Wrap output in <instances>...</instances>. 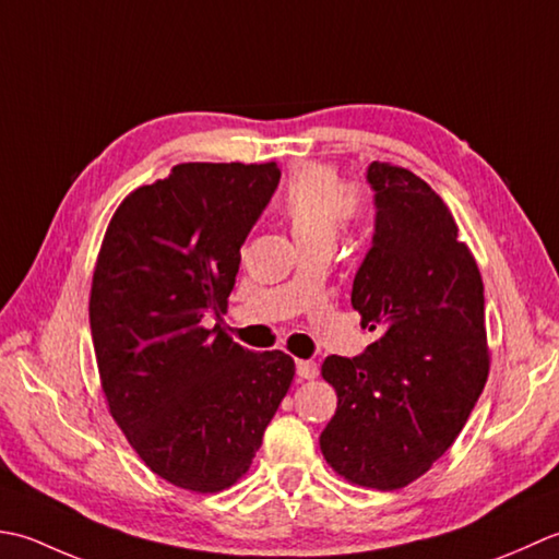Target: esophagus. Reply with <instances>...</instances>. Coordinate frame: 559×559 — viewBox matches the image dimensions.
Masks as SVG:
<instances>
[{
  "instance_id": "1",
  "label": "esophagus",
  "mask_w": 559,
  "mask_h": 559,
  "mask_svg": "<svg viewBox=\"0 0 559 559\" xmlns=\"http://www.w3.org/2000/svg\"><path fill=\"white\" fill-rule=\"evenodd\" d=\"M296 376H299L301 381H313L318 376V364L309 359H299L296 361Z\"/></svg>"
}]
</instances>
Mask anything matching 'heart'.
I'll return each instance as SVG.
<instances>
[{"label": "heart", "instance_id": "obj_1", "mask_svg": "<svg viewBox=\"0 0 559 559\" xmlns=\"http://www.w3.org/2000/svg\"><path fill=\"white\" fill-rule=\"evenodd\" d=\"M361 204V190L347 188L337 168L304 164L287 180L280 214L304 250L316 246L333 248L340 226L355 222Z\"/></svg>", "mask_w": 559, "mask_h": 559}]
</instances>
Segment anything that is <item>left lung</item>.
<instances>
[{"instance_id":"left-lung-1","label":"left lung","mask_w":559,"mask_h":559,"mask_svg":"<svg viewBox=\"0 0 559 559\" xmlns=\"http://www.w3.org/2000/svg\"><path fill=\"white\" fill-rule=\"evenodd\" d=\"M373 246L352 309L376 337L364 355H330L321 373L337 409L321 451L347 483L401 489L449 451L489 373L483 277L451 210L413 170L373 162Z\"/></svg>"}]
</instances>
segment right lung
I'll return each mask as SVG.
<instances>
[{
	"label": "right lung",
	"mask_w": 559,
	"mask_h": 559,
	"mask_svg": "<svg viewBox=\"0 0 559 559\" xmlns=\"http://www.w3.org/2000/svg\"><path fill=\"white\" fill-rule=\"evenodd\" d=\"M280 183L270 164H178L120 202L100 243L88 321L108 413L146 468L214 495L248 473L294 379L226 313L248 231Z\"/></svg>",
	"instance_id": "right-lung-1"
}]
</instances>
